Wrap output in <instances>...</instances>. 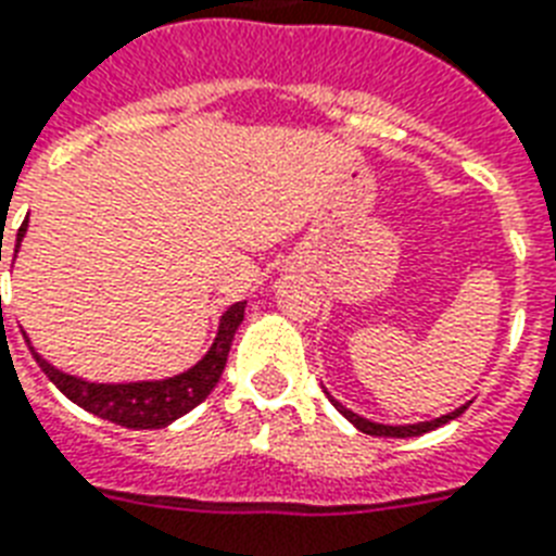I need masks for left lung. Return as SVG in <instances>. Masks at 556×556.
<instances>
[{
	"label": "left lung",
	"instance_id": "1",
	"mask_svg": "<svg viewBox=\"0 0 556 556\" xmlns=\"http://www.w3.org/2000/svg\"><path fill=\"white\" fill-rule=\"evenodd\" d=\"M327 393V390H324ZM327 399H330L332 404H336V410L344 416L348 421H353L355 428L362 430V433H367V437H393V439H407V437H421V433H428V430H437L442 428V425H447V421H454L456 416H462V413L468 410V404H462V407H456L454 413H445V416H439V419H430V421H416V425H381V421H370L364 419V416H358V413H353L350 407H344L341 402H336V399L327 393Z\"/></svg>",
	"mask_w": 556,
	"mask_h": 556
}]
</instances>
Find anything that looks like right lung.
<instances>
[{"label":"right lung","instance_id":"obj_1","mask_svg":"<svg viewBox=\"0 0 556 556\" xmlns=\"http://www.w3.org/2000/svg\"><path fill=\"white\" fill-rule=\"evenodd\" d=\"M25 232H28V220L16 232V250L13 252H20ZM243 309H247V301H238V304H232L220 315L215 341H212V348L206 350V355L194 367L177 372V376H168V379L154 381H126V384L86 381L79 379V376H68V372L56 370L53 364H48L37 350L30 348V339L25 341H28L30 353H34L37 364L42 367V372L60 388V393H65L83 410L94 413L100 419L114 421V425H123V428L152 430L166 428L175 419H180L184 413L198 407L215 390V384L220 381V372L226 367V355H229V348H232L235 330L243 321Z\"/></svg>","mask_w":556,"mask_h":556}]
</instances>
